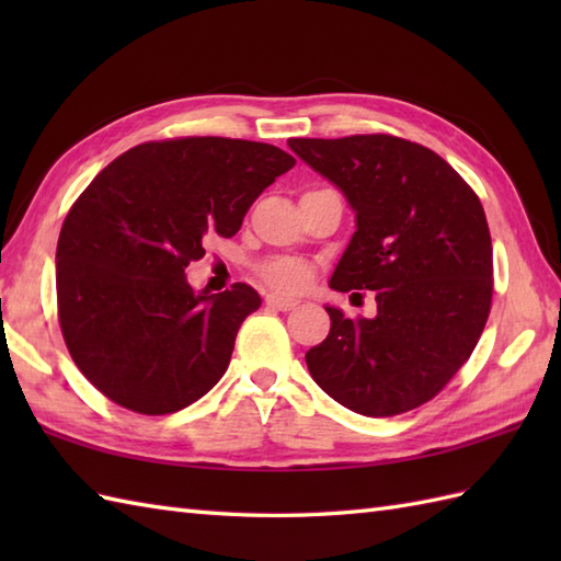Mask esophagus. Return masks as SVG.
<instances>
[{
    "mask_svg": "<svg viewBox=\"0 0 561 561\" xmlns=\"http://www.w3.org/2000/svg\"><path fill=\"white\" fill-rule=\"evenodd\" d=\"M265 304L270 308H277V311H291V308L299 306V301H296V299H287V296H274V294L267 296Z\"/></svg>",
    "mask_w": 561,
    "mask_h": 561,
    "instance_id": "34e87169",
    "label": "esophagus"
}]
</instances>
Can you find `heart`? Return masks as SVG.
<instances>
[{
    "label": "heart",
    "mask_w": 561,
    "mask_h": 561,
    "mask_svg": "<svg viewBox=\"0 0 561 561\" xmlns=\"http://www.w3.org/2000/svg\"><path fill=\"white\" fill-rule=\"evenodd\" d=\"M260 272L262 277L267 279V284H272L274 289H282V291H299L308 284V277H311V272H308L304 262L294 257L270 260L262 265Z\"/></svg>",
    "instance_id": "1"
}]
</instances>
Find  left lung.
I'll return each instance as SVG.
<instances>
[{
  "instance_id": "8db88e82",
  "label": "left lung",
  "mask_w": 561,
  "mask_h": 561,
  "mask_svg": "<svg viewBox=\"0 0 561 561\" xmlns=\"http://www.w3.org/2000/svg\"><path fill=\"white\" fill-rule=\"evenodd\" d=\"M342 190L356 231L330 289L376 291L374 318L325 306L330 332L306 352L316 383L364 416L410 412L470 359L492 308V238L480 197L422 145L390 135L289 139Z\"/></svg>"
}]
</instances>
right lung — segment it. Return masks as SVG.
<instances>
[{
	"label": "right lung",
	"instance_id": "1",
	"mask_svg": "<svg viewBox=\"0 0 561 561\" xmlns=\"http://www.w3.org/2000/svg\"><path fill=\"white\" fill-rule=\"evenodd\" d=\"M296 159L226 137L147 141L93 178L57 241L59 328L79 371L139 414H171L219 383L260 296L195 291L205 238H231Z\"/></svg>",
	"mask_w": 561,
	"mask_h": 561
}]
</instances>
